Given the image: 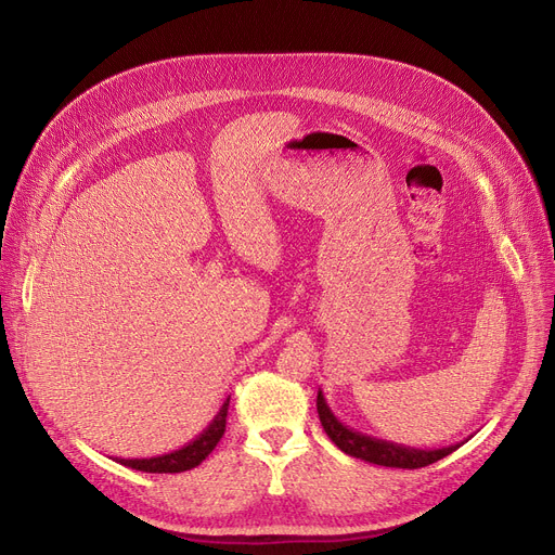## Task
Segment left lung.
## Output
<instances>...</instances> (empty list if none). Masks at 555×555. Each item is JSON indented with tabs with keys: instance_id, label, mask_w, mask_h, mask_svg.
Here are the masks:
<instances>
[{
	"instance_id": "1",
	"label": "left lung",
	"mask_w": 555,
	"mask_h": 555,
	"mask_svg": "<svg viewBox=\"0 0 555 555\" xmlns=\"http://www.w3.org/2000/svg\"><path fill=\"white\" fill-rule=\"evenodd\" d=\"M317 412L319 421H322L328 439L348 456H356L375 465H387V468H425L429 463H436L439 459L452 454L461 443L439 448V450H418V448H406L393 441L385 439H375V436L362 434L358 429H351L344 425L328 406L324 393H317Z\"/></svg>"
}]
</instances>
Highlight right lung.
I'll return each mask as SVG.
<instances>
[{
  "label": "right lung",
  "instance_id": "obj_1",
  "mask_svg": "<svg viewBox=\"0 0 555 555\" xmlns=\"http://www.w3.org/2000/svg\"><path fill=\"white\" fill-rule=\"evenodd\" d=\"M227 410H229V398L222 402V406L218 410V414L214 416V421L202 429V434H197L191 443H186L180 450H172L168 454H159V456H149V459H116L121 465H128L132 470H141V473H184L195 468L204 459H207L214 448L218 446V441L222 439L224 434V425H227Z\"/></svg>",
  "mask_w": 555,
  "mask_h": 555
}]
</instances>
